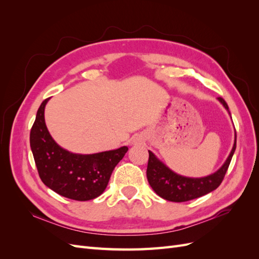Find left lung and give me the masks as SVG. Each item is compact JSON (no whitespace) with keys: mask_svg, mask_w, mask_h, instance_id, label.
<instances>
[{"mask_svg":"<svg viewBox=\"0 0 259 259\" xmlns=\"http://www.w3.org/2000/svg\"><path fill=\"white\" fill-rule=\"evenodd\" d=\"M218 100L224 105V107L229 111L228 105L222 98ZM230 113V112H229ZM237 147V134L234 138V144L232 150L226 160L224 165L214 174L201 178H190L180 176L173 170H170L165 164H163L156 156L149 151V160L147 166V178L149 185L151 186L154 192L161 198L171 202H186L197 199L205 195L222 184L226 175V171L229 167L232 155Z\"/></svg>","mask_w":259,"mask_h":259,"instance_id":"1","label":"left lung"}]
</instances>
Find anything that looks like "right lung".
I'll list each match as a JSON object with an SVG mask.
<instances>
[{
    "label": "right lung",
    "instance_id": "right-lung-1",
    "mask_svg": "<svg viewBox=\"0 0 259 259\" xmlns=\"http://www.w3.org/2000/svg\"><path fill=\"white\" fill-rule=\"evenodd\" d=\"M49 99L38 108L30 132V147L38 176L45 186L62 197L76 201L95 199L105 191L114 167L128 148L94 154H76L62 149L45 124L44 109Z\"/></svg>",
    "mask_w": 259,
    "mask_h": 259
}]
</instances>
